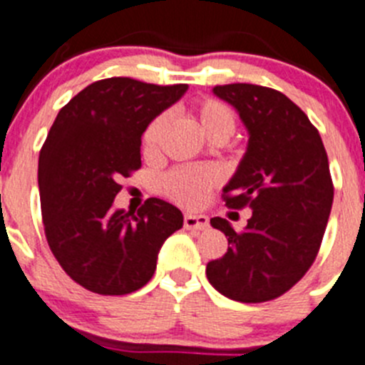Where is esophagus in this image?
Masks as SVG:
<instances>
[{
	"label": "esophagus",
	"mask_w": 365,
	"mask_h": 365,
	"mask_svg": "<svg viewBox=\"0 0 365 365\" xmlns=\"http://www.w3.org/2000/svg\"><path fill=\"white\" fill-rule=\"evenodd\" d=\"M183 227L189 230H205L209 227V217L205 214H185Z\"/></svg>",
	"instance_id": "obj_1"
}]
</instances>
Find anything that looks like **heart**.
<instances>
[{
    "instance_id": "heart-1",
    "label": "heart",
    "mask_w": 365,
    "mask_h": 365,
    "mask_svg": "<svg viewBox=\"0 0 365 365\" xmlns=\"http://www.w3.org/2000/svg\"><path fill=\"white\" fill-rule=\"evenodd\" d=\"M189 113L200 131L212 142H225L236 129V113L227 102L220 98L203 97L190 102ZM169 117L160 113L144 129L142 145L148 155H155L165 133ZM220 183V175L212 167H176L160 180V189L167 198L178 205L200 207L207 200L210 190Z\"/></svg>"
}]
</instances>
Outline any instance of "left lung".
<instances>
[{"mask_svg":"<svg viewBox=\"0 0 365 365\" xmlns=\"http://www.w3.org/2000/svg\"><path fill=\"white\" fill-rule=\"evenodd\" d=\"M212 91L236 108L248 131L223 200L230 209L250 207L252 216L243 232L223 217L210 220L230 247L207 264V279L232 301L267 302L301 281L321 248L333 203L328 155L315 125L281 91L245 83Z\"/></svg>","mask_w":365,"mask_h":365,"instance_id":"obj_1","label":"left lung"}]
</instances>
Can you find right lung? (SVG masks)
Here are the masks:
<instances>
[{
	"mask_svg": "<svg viewBox=\"0 0 365 365\" xmlns=\"http://www.w3.org/2000/svg\"><path fill=\"white\" fill-rule=\"evenodd\" d=\"M187 91L129 77L90 84L57 115L39 153L44 234L63 270L101 295L148 284L163 241L183 216L160 198L136 212L113 210L120 180L140 169L144 129Z\"/></svg>",
	"mask_w": 365,
	"mask_h": 365,
	"instance_id": "1",
	"label": "right lung"
}]
</instances>
